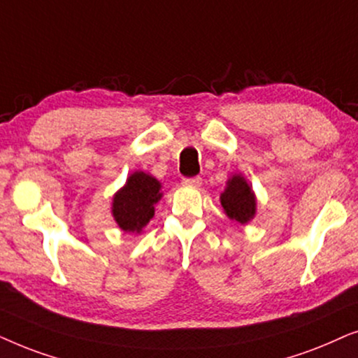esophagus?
I'll return each mask as SVG.
<instances>
[{
  "instance_id": "1",
  "label": "esophagus",
  "mask_w": 358,
  "mask_h": 358,
  "mask_svg": "<svg viewBox=\"0 0 358 358\" xmlns=\"http://www.w3.org/2000/svg\"><path fill=\"white\" fill-rule=\"evenodd\" d=\"M182 185H183V187L196 188V187H199V185H201V178H199V176H193V178H183Z\"/></svg>"
}]
</instances>
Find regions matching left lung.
<instances>
[{"label":"left lung","instance_id":"8db88e82","mask_svg":"<svg viewBox=\"0 0 358 358\" xmlns=\"http://www.w3.org/2000/svg\"><path fill=\"white\" fill-rule=\"evenodd\" d=\"M221 204L227 217L241 224L254 219L257 211L255 194L242 175H232L227 180L226 189L221 193Z\"/></svg>","mask_w":358,"mask_h":358}]
</instances>
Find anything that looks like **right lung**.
Masks as SVG:
<instances>
[{
	"instance_id": "right-lung-1",
	"label": "right lung",
	"mask_w": 358,
	"mask_h": 358,
	"mask_svg": "<svg viewBox=\"0 0 358 358\" xmlns=\"http://www.w3.org/2000/svg\"><path fill=\"white\" fill-rule=\"evenodd\" d=\"M162 185L152 175L134 171L113 198V217L124 232H139L154 217Z\"/></svg>"
}]
</instances>
